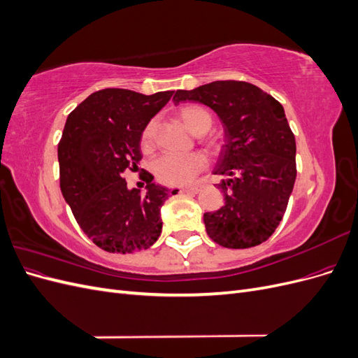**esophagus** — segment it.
Wrapping results in <instances>:
<instances>
[{"mask_svg":"<svg viewBox=\"0 0 358 358\" xmlns=\"http://www.w3.org/2000/svg\"><path fill=\"white\" fill-rule=\"evenodd\" d=\"M200 189H201V187L194 185V187H188V188H182L180 191H182V192H192V194H197Z\"/></svg>","mask_w":358,"mask_h":358,"instance_id":"esophagus-1","label":"esophagus"}]
</instances>
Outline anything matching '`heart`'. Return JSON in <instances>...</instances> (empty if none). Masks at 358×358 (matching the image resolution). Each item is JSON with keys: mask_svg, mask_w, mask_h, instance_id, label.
<instances>
[{"mask_svg": "<svg viewBox=\"0 0 358 358\" xmlns=\"http://www.w3.org/2000/svg\"><path fill=\"white\" fill-rule=\"evenodd\" d=\"M178 117L192 134H204L213 122L210 112L199 104H188L182 107L178 112ZM155 137L157 124L150 121L145 125L142 134H140V149L143 150V154L154 152ZM200 142L213 154L221 149V140L218 137H203ZM204 167L206 158L199 152H192L183 157L164 155L155 161L154 175L158 182L164 183V185L176 187L185 185V183L191 182Z\"/></svg>", "mask_w": 358, "mask_h": 358, "instance_id": "b5f03b06", "label": "heart"}]
</instances>
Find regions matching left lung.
I'll return each instance as SVG.
<instances>
[{
	"label": "left lung",
	"mask_w": 358,
	"mask_h": 358,
	"mask_svg": "<svg viewBox=\"0 0 358 358\" xmlns=\"http://www.w3.org/2000/svg\"><path fill=\"white\" fill-rule=\"evenodd\" d=\"M173 101L209 106L225 128L215 175L224 176V206L204 213L209 237L231 249L252 248L275 233L294 187L296 138L284 107L258 86L216 80L176 91Z\"/></svg>",
	"instance_id": "left-lung-1"
}]
</instances>
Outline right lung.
Wrapping results in <instances>:
<instances>
[{"label":"right lung","instance_id":"add662e5","mask_svg":"<svg viewBox=\"0 0 358 358\" xmlns=\"http://www.w3.org/2000/svg\"><path fill=\"white\" fill-rule=\"evenodd\" d=\"M171 95L107 88L91 94L67 117L58 143L61 192L83 233L107 252L148 249L161 234L169 189L145 171L140 179L148 191H129L122 176L138 169L142 129Z\"/></svg>","mask_w":358,"mask_h":358}]
</instances>
